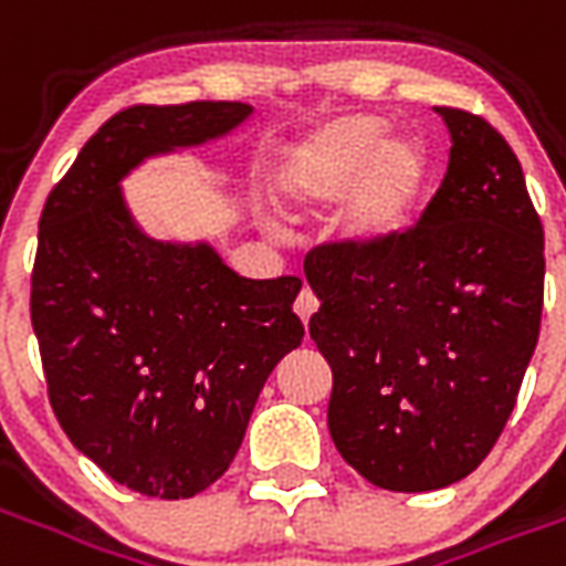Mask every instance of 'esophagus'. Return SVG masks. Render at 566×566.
<instances>
[{"mask_svg":"<svg viewBox=\"0 0 566 566\" xmlns=\"http://www.w3.org/2000/svg\"><path fill=\"white\" fill-rule=\"evenodd\" d=\"M294 312H296V318L303 321V324H308V318L318 312V296L312 294L308 287H303V291H300V296L294 300Z\"/></svg>","mask_w":566,"mask_h":566,"instance_id":"34e87169","label":"esophagus"}]
</instances>
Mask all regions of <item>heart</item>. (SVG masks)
Wrapping results in <instances>:
<instances>
[{
	"mask_svg": "<svg viewBox=\"0 0 566 566\" xmlns=\"http://www.w3.org/2000/svg\"><path fill=\"white\" fill-rule=\"evenodd\" d=\"M430 175V150L412 136H391V120L345 115L300 136L275 157L270 193L287 218H315L343 199L339 239L357 251H379L416 223Z\"/></svg>",
	"mask_w": 566,
	"mask_h": 566,
	"instance_id": "b5f03b06",
	"label": "heart"
}]
</instances>
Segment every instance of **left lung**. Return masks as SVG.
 Segmentation results:
<instances>
[{
    "label": "left lung",
    "instance_id": "1",
    "mask_svg": "<svg viewBox=\"0 0 566 566\" xmlns=\"http://www.w3.org/2000/svg\"><path fill=\"white\" fill-rule=\"evenodd\" d=\"M446 178L394 245L308 251V336L333 369L327 427L385 491L470 475L510 421L543 318V223L485 117L437 108Z\"/></svg>",
    "mask_w": 566,
    "mask_h": 566
}]
</instances>
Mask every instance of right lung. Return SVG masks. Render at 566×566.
Here are the masks:
<instances>
[{"label":"right lung","mask_w":566,"mask_h":566,"mask_svg":"<svg viewBox=\"0 0 566 566\" xmlns=\"http://www.w3.org/2000/svg\"><path fill=\"white\" fill-rule=\"evenodd\" d=\"M245 103L129 105L81 148L39 221L30 318L48 400L72 446L139 494L221 479L263 381L303 343V282L239 279L206 245H157L117 181L148 154L214 139Z\"/></svg>","instance_id":"add662e5"}]
</instances>
